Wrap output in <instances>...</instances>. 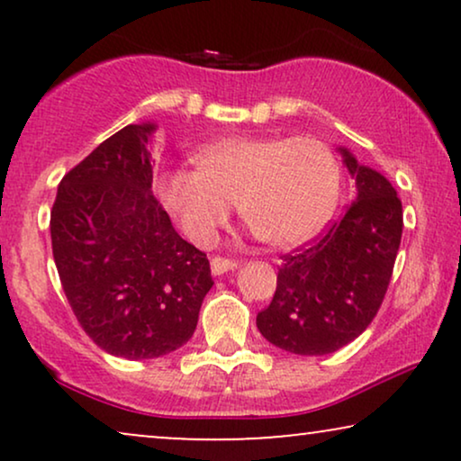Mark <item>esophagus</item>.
<instances>
[{"label": "esophagus", "instance_id": "34e87169", "mask_svg": "<svg viewBox=\"0 0 461 461\" xmlns=\"http://www.w3.org/2000/svg\"><path fill=\"white\" fill-rule=\"evenodd\" d=\"M235 268H237L235 260H229V258H212V273L216 276L229 273V270H235Z\"/></svg>", "mask_w": 461, "mask_h": 461}]
</instances>
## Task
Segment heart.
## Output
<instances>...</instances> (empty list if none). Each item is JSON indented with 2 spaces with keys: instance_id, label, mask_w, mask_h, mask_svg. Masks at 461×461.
Returning <instances> with one entry per match:
<instances>
[{
  "instance_id": "1",
  "label": "heart",
  "mask_w": 461,
  "mask_h": 461,
  "mask_svg": "<svg viewBox=\"0 0 461 461\" xmlns=\"http://www.w3.org/2000/svg\"><path fill=\"white\" fill-rule=\"evenodd\" d=\"M193 159L197 169L163 174L159 194L194 243H212L237 205L258 239L292 248L317 235L336 207L339 167L317 138L229 136Z\"/></svg>"
}]
</instances>
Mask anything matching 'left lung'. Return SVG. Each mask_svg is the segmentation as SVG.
Listing matches in <instances>:
<instances>
[{"label": "left lung", "mask_w": 461, "mask_h": 461, "mask_svg": "<svg viewBox=\"0 0 461 461\" xmlns=\"http://www.w3.org/2000/svg\"><path fill=\"white\" fill-rule=\"evenodd\" d=\"M357 199L306 249L283 258L276 292L256 325L276 348L304 357L336 352L361 336L386 295L402 235L394 186L346 147Z\"/></svg>", "instance_id": "8db88e82"}]
</instances>
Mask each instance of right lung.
I'll return each mask as SVG.
<instances>
[{
	"label": "right lung",
	"instance_id": "1",
	"mask_svg": "<svg viewBox=\"0 0 461 461\" xmlns=\"http://www.w3.org/2000/svg\"><path fill=\"white\" fill-rule=\"evenodd\" d=\"M157 123H131L60 180L50 216L52 254L84 331L130 361L193 338L212 270L174 230L153 191Z\"/></svg>",
	"mask_w": 461,
	"mask_h": 461
}]
</instances>
